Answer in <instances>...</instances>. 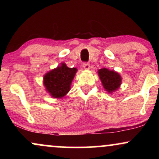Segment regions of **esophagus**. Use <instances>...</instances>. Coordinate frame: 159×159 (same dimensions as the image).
<instances>
[{"label": "esophagus", "instance_id": "34e87169", "mask_svg": "<svg viewBox=\"0 0 159 159\" xmlns=\"http://www.w3.org/2000/svg\"><path fill=\"white\" fill-rule=\"evenodd\" d=\"M83 67H84V69H86V70H88V69H90V65L88 63H84Z\"/></svg>", "mask_w": 159, "mask_h": 159}]
</instances>
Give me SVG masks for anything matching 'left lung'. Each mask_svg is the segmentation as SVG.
I'll return each mask as SVG.
<instances>
[{"mask_svg": "<svg viewBox=\"0 0 159 159\" xmlns=\"http://www.w3.org/2000/svg\"><path fill=\"white\" fill-rule=\"evenodd\" d=\"M98 76L105 90L109 93L118 90L122 82V78L119 73L114 70H109L106 68L98 71Z\"/></svg>", "mask_w": 159, "mask_h": 159, "instance_id": "8db88e82", "label": "left lung"}]
</instances>
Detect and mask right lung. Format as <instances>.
Masks as SVG:
<instances>
[{"instance_id": "1", "label": "right lung", "mask_w": 159, "mask_h": 159, "mask_svg": "<svg viewBox=\"0 0 159 159\" xmlns=\"http://www.w3.org/2000/svg\"><path fill=\"white\" fill-rule=\"evenodd\" d=\"M78 69L69 68L62 63L55 69L49 71L43 78L45 90L53 98H61L68 93Z\"/></svg>"}]
</instances>
